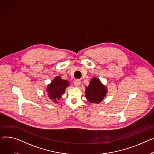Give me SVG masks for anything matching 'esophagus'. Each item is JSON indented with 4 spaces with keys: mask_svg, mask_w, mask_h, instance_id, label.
<instances>
[{
    "mask_svg": "<svg viewBox=\"0 0 154 154\" xmlns=\"http://www.w3.org/2000/svg\"><path fill=\"white\" fill-rule=\"evenodd\" d=\"M81 82H80V80L79 79H77L74 81V85L76 87H79L80 85Z\"/></svg>",
    "mask_w": 154,
    "mask_h": 154,
    "instance_id": "obj_1",
    "label": "esophagus"
}]
</instances>
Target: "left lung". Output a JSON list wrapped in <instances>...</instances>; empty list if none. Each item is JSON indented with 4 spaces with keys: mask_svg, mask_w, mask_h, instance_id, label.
Here are the masks:
<instances>
[{
    "mask_svg": "<svg viewBox=\"0 0 154 154\" xmlns=\"http://www.w3.org/2000/svg\"><path fill=\"white\" fill-rule=\"evenodd\" d=\"M86 89V98L90 103H100L106 94V87L101 84L100 80L97 78L92 79Z\"/></svg>",
    "mask_w": 154,
    "mask_h": 154,
    "instance_id": "left-lung-1",
    "label": "left lung"
}]
</instances>
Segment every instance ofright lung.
I'll return each mask as SVG.
<instances>
[{"label": "right lung", "instance_id": "right-lung-1", "mask_svg": "<svg viewBox=\"0 0 154 154\" xmlns=\"http://www.w3.org/2000/svg\"><path fill=\"white\" fill-rule=\"evenodd\" d=\"M69 84L68 81L63 80L60 77H56L47 87L49 97L54 100V102H57L56 100H59L62 94H64L66 88Z\"/></svg>", "mask_w": 154, "mask_h": 154}]
</instances>
